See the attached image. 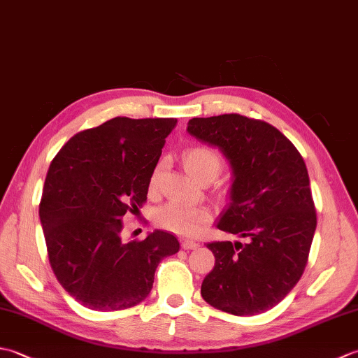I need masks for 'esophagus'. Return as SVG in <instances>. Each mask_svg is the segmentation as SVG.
<instances>
[{
    "instance_id": "1",
    "label": "esophagus",
    "mask_w": 358,
    "mask_h": 358,
    "mask_svg": "<svg viewBox=\"0 0 358 358\" xmlns=\"http://www.w3.org/2000/svg\"><path fill=\"white\" fill-rule=\"evenodd\" d=\"M181 248L183 249H196L199 248V243H195V241H192V240H183L181 241Z\"/></svg>"
}]
</instances>
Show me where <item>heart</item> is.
Wrapping results in <instances>:
<instances>
[{"label":"heart","instance_id":"1","mask_svg":"<svg viewBox=\"0 0 358 358\" xmlns=\"http://www.w3.org/2000/svg\"><path fill=\"white\" fill-rule=\"evenodd\" d=\"M183 166L186 167L187 173L199 183H204V181L210 183L212 180H215L222 173L224 162L217 150L209 146H203V144H196V146L187 148L183 152ZM162 172L163 163L159 162L150 175L152 189L158 186ZM210 218L212 214L208 208H186L177 203L166 204V206L159 208L155 214L158 226L178 235H185V237H192V235L200 234L203 227L210 222Z\"/></svg>","mask_w":358,"mask_h":358}]
</instances>
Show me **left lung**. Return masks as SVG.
I'll return each instance as SVG.
<instances>
[{"mask_svg":"<svg viewBox=\"0 0 358 358\" xmlns=\"http://www.w3.org/2000/svg\"><path fill=\"white\" fill-rule=\"evenodd\" d=\"M187 131L231 162V203L217 227L246 238L208 243L215 266L203 280V299L232 315L266 313L308 264L317 210L305 159L277 127L240 113L192 118Z\"/></svg>","mask_w":358,"mask_h":358,"instance_id":"8db88e82","label":"left lung"}]
</instances>
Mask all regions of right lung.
<instances>
[{"instance_id":"1","label":"right lung","mask_w":358,"mask_h":358,"mask_svg":"<svg viewBox=\"0 0 358 358\" xmlns=\"http://www.w3.org/2000/svg\"><path fill=\"white\" fill-rule=\"evenodd\" d=\"M177 118L115 117L75 134L52 159L40 201L50 268L94 310H121L149 295L159 262L178 252L164 231L121 240L127 214L148 200L150 175Z\"/></svg>"}]
</instances>
